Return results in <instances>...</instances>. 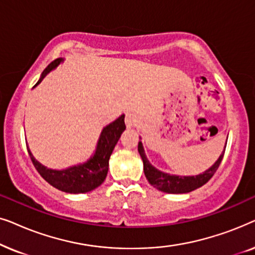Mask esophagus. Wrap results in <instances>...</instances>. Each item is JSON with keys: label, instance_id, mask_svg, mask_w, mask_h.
Segmentation results:
<instances>
[{"label": "esophagus", "instance_id": "obj_1", "mask_svg": "<svg viewBox=\"0 0 255 255\" xmlns=\"http://www.w3.org/2000/svg\"><path fill=\"white\" fill-rule=\"evenodd\" d=\"M138 123V117L135 116L134 114L128 113L127 116H125V124H127L128 128H132Z\"/></svg>", "mask_w": 255, "mask_h": 255}]
</instances>
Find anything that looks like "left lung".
<instances>
[{
    "instance_id": "8db88e82",
    "label": "left lung",
    "mask_w": 255,
    "mask_h": 255,
    "mask_svg": "<svg viewBox=\"0 0 255 255\" xmlns=\"http://www.w3.org/2000/svg\"><path fill=\"white\" fill-rule=\"evenodd\" d=\"M226 147V142L223 149L222 154L219 155L214 165L210 168H208L205 172L195 176H181V175H174V174L165 173L155 168L154 166L151 165L148 159L146 158L144 146L142 142H138V152L142 159V163H144V173L147 181L151 186H153L160 191L168 194H187L190 193L197 188H200L208 182L209 180L214 176L216 170L218 169L219 165H221L223 155H224Z\"/></svg>"
}]
</instances>
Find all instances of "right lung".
<instances>
[{
	"label": "right lung",
	"instance_id": "1",
	"mask_svg": "<svg viewBox=\"0 0 255 255\" xmlns=\"http://www.w3.org/2000/svg\"><path fill=\"white\" fill-rule=\"evenodd\" d=\"M62 61H64V58H58L54 61H52L41 73L40 79L38 80L34 87L39 85L45 76L52 69L57 68ZM124 117L125 115H121L116 121L103 128L99 141H97L95 152L86 162L79 163V165L68 167L65 169H51L37 161L31 153L30 148L27 147L31 161H32L33 166L36 167L41 177L50 183L52 187L57 188L59 190L68 194H83L96 189L106 180L108 169H109V159L111 153L120 140L121 134L127 128L124 123Z\"/></svg>",
	"mask_w": 255,
	"mask_h": 255
}]
</instances>
